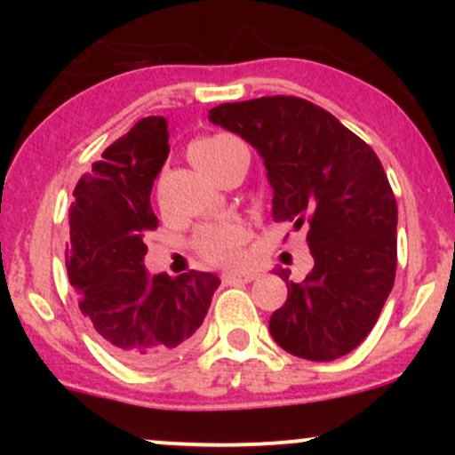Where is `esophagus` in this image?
<instances>
[{"instance_id":"1","label":"esophagus","mask_w":455,"mask_h":455,"mask_svg":"<svg viewBox=\"0 0 455 455\" xmlns=\"http://www.w3.org/2000/svg\"><path fill=\"white\" fill-rule=\"evenodd\" d=\"M254 278H257L254 271H227V274H222L224 284H243V282H252Z\"/></svg>"}]
</instances>
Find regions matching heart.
<instances>
[{"label": "heart", "mask_w": 455, "mask_h": 455, "mask_svg": "<svg viewBox=\"0 0 455 455\" xmlns=\"http://www.w3.org/2000/svg\"><path fill=\"white\" fill-rule=\"evenodd\" d=\"M239 156H248V151L237 139L227 137V134L203 137L190 145L192 162L216 180ZM248 237V228L242 222L233 220V218H222V220L201 224L192 239V248L207 263L233 265L242 257V248Z\"/></svg>", "instance_id": "heart-1"}]
</instances>
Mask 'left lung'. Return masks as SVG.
I'll list each match as a JSON object with an SVG mask.
<instances>
[{"label":"left lung","mask_w":455,"mask_h":455,"mask_svg":"<svg viewBox=\"0 0 455 455\" xmlns=\"http://www.w3.org/2000/svg\"><path fill=\"white\" fill-rule=\"evenodd\" d=\"M210 122L263 156L274 220L307 228L315 269L269 318L278 347L331 362L365 340L398 263V205L379 156L331 113L297 96L218 104ZM289 237V235H286Z\"/></svg>","instance_id":"left-lung-1"}]
</instances>
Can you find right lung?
I'll return each instance as SVG.
<instances>
[{"instance_id": "1", "label": "right lung", "mask_w": 455, "mask_h": 455, "mask_svg": "<svg viewBox=\"0 0 455 455\" xmlns=\"http://www.w3.org/2000/svg\"><path fill=\"white\" fill-rule=\"evenodd\" d=\"M166 128L158 115L134 124L78 180L70 205L66 269L81 315L104 347L134 368L184 351L220 286L207 271L151 278L143 265L145 235L158 228L149 196L169 156Z\"/></svg>"}]
</instances>
